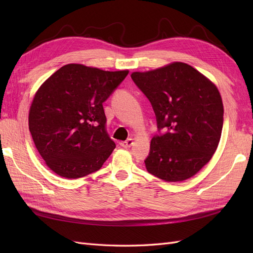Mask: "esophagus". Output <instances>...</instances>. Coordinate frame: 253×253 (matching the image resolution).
Masks as SVG:
<instances>
[{"instance_id": "esophagus-1", "label": "esophagus", "mask_w": 253, "mask_h": 253, "mask_svg": "<svg viewBox=\"0 0 253 253\" xmlns=\"http://www.w3.org/2000/svg\"><path fill=\"white\" fill-rule=\"evenodd\" d=\"M120 144H121V147H124V148H129V147H132V145L134 144V139L129 138V139L126 140V141H121Z\"/></svg>"}]
</instances>
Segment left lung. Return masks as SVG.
<instances>
[{"instance_id":"left-lung-1","label":"left lung","mask_w":253,"mask_h":253,"mask_svg":"<svg viewBox=\"0 0 253 253\" xmlns=\"http://www.w3.org/2000/svg\"><path fill=\"white\" fill-rule=\"evenodd\" d=\"M131 77L148 97L158 128L144 160L149 173L168 182L186 180L210 162L220 139L224 105L210 79L183 62Z\"/></svg>"}]
</instances>
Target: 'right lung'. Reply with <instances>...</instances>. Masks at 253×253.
<instances>
[{
	"label": "right lung",
	"mask_w": 253,
	"mask_h": 253,
	"mask_svg": "<svg viewBox=\"0 0 253 253\" xmlns=\"http://www.w3.org/2000/svg\"><path fill=\"white\" fill-rule=\"evenodd\" d=\"M128 71L109 72L71 63L53 73L36 91L28 127L49 169L75 179L98 171L116 144L105 131L102 103Z\"/></svg>",
	"instance_id": "right-lung-1"
}]
</instances>
